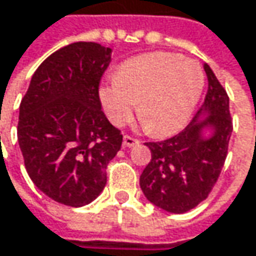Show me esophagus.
Masks as SVG:
<instances>
[{
    "instance_id": "obj_1",
    "label": "esophagus",
    "mask_w": 256,
    "mask_h": 256,
    "mask_svg": "<svg viewBox=\"0 0 256 256\" xmlns=\"http://www.w3.org/2000/svg\"><path fill=\"white\" fill-rule=\"evenodd\" d=\"M123 145H124V146H128V148H130V146L139 145V140H138L136 138H133V136H128V134H126V136L123 138Z\"/></svg>"
}]
</instances>
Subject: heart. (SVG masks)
<instances>
[{
    "mask_svg": "<svg viewBox=\"0 0 256 256\" xmlns=\"http://www.w3.org/2000/svg\"><path fill=\"white\" fill-rule=\"evenodd\" d=\"M204 89V73L194 60L155 52L124 62L116 82L100 89L105 114L116 126L138 117L145 128L164 136L182 128L190 118Z\"/></svg>",
    "mask_w": 256,
    "mask_h": 256,
    "instance_id": "obj_1",
    "label": "heart"
}]
</instances>
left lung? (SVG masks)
Returning <instances> with one entry per match:
<instances>
[{
	"label": "left lung",
	"mask_w": 256,
	"mask_h": 256,
	"mask_svg": "<svg viewBox=\"0 0 256 256\" xmlns=\"http://www.w3.org/2000/svg\"><path fill=\"white\" fill-rule=\"evenodd\" d=\"M205 101L195 118L176 136L161 142H146L151 161L140 174V189L155 206L183 214L206 199L218 180L228 150L233 122L226 89L208 64ZM205 114V119H199ZM206 127L213 134L203 136Z\"/></svg>",
	"instance_id": "obj_1"
}]
</instances>
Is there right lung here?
<instances>
[{"mask_svg":"<svg viewBox=\"0 0 256 256\" xmlns=\"http://www.w3.org/2000/svg\"><path fill=\"white\" fill-rule=\"evenodd\" d=\"M111 48L74 42L38 68L20 102L17 139L35 186L56 202L83 206L106 184L123 134L101 110L100 82Z\"/></svg>","mask_w":256,"mask_h":256,"instance_id":"right-lung-1","label":"right lung"}]
</instances>
